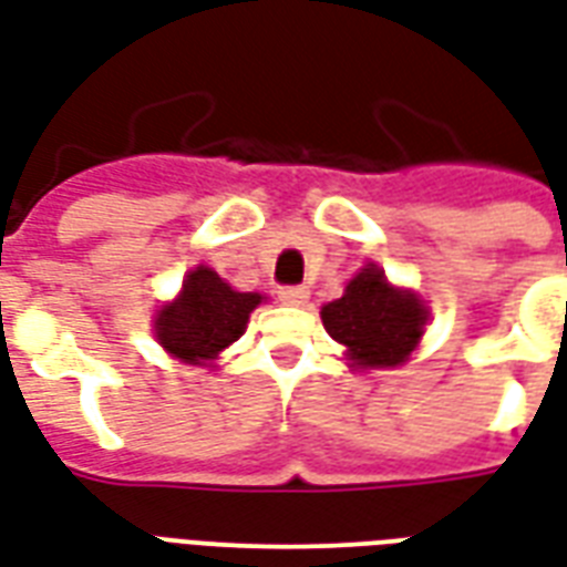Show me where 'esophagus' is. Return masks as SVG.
Listing matches in <instances>:
<instances>
[{"mask_svg":"<svg viewBox=\"0 0 567 567\" xmlns=\"http://www.w3.org/2000/svg\"><path fill=\"white\" fill-rule=\"evenodd\" d=\"M279 300L285 306H303L309 300V291L303 285H285V288H279Z\"/></svg>","mask_w":567,"mask_h":567,"instance_id":"esophagus-1","label":"esophagus"}]
</instances>
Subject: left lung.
<instances>
[{"instance_id": "left-lung-1", "label": "left lung", "mask_w": 567, "mask_h": 567, "mask_svg": "<svg viewBox=\"0 0 567 567\" xmlns=\"http://www.w3.org/2000/svg\"><path fill=\"white\" fill-rule=\"evenodd\" d=\"M321 321L358 367H400L421 342L426 306L409 291H396L384 270L369 264L348 282L346 295L321 309Z\"/></svg>"}]
</instances>
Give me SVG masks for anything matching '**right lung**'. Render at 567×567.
<instances>
[{
    "mask_svg": "<svg viewBox=\"0 0 567 567\" xmlns=\"http://www.w3.org/2000/svg\"><path fill=\"white\" fill-rule=\"evenodd\" d=\"M258 303L261 295H240L216 270L198 267L188 272L179 300L158 312L155 337L174 358L188 363L213 360L246 333L249 312Z\"/></svg>",
    "mask_w": 567,
    "mask_h": 567,
    "instance_id": "right-lung-1",
    "label": "right lung"
}]
</instances>
